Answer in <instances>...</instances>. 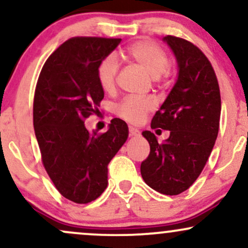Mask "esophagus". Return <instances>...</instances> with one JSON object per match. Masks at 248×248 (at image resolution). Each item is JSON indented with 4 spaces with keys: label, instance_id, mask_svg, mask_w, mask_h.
Here are the masks:
<instances>
[{
    "label": "esophagus",
    "instance_id": "1",
    "mask_svg": "<svg viewBox=\"0 0 248 248\" xmlns=\"http://www.w3.org/2000/svg\"><path fill=\"white\" fill-rule=\"evenodd\" d=\"M139 134H140V132H139V130L136 129V128L129 126V135L130 136H138Z\"/></svg>",
    "mask_w": 248,
    "mask_h": 248
}]
</instances>
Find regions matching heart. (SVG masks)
Wrapping results in <instances>:
<instances>
[{
	"label": "heart",
	"mask_w": 248,
	"mask_h": 248,
	"mask_svg": "<svg viewBox=\"0 0 248 248\" xmlns=\"http://www.w3.org/2000/svg\"><path fill=\"white\" fill-rule=\"evenodd\" d=\"M127 56L138 62L150 77L154 79L160 78L167 72L170 65L169 57L162 47L149 41L136 42L127 49ZM118 59L113 55L105 57L99 62L96 76L102 90L110 92L115 86L118 76ZM155 107V101L152 98H135L127 96L124 100L115 105L116 115L120 116L130 124H138L143 121L148 112Z\"/></svg>",
	"instance_id": "b5f03b06"
}]
</instances>
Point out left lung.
Wrapping results in <instances>:
<instances>
[{"mask_svg": "<svg viewBox=\"0 0 248 248\" xmlns=\"http://www.w3.org/2000/svg\"><path fill=\"white\" fill-rule=\"evenodd\" d=\"M178 64V77L152 120V128L170 130L158 143L154 133L142 135L150 146L141 163L144 182L163 195H179L195 183L218 136L220 91L211 62L196 45L175 36L163 38Z\"/></svg>", "mask_w": 248, "mask_h": 248, "instance_id": "obj_1", "label": "left lung"}]
</instances>
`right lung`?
Instances as JSON below:
<instances>
[{
    "label": "right lung",
    "mask_w": 248,
    "mask_h": 248,
    "mask_svg": "<svg viewBox=\"0 0 248 248\" xmlns=\"http://www.w3.org/2000/svg\"><path fill=\"white\" fill-rule=\"evenodd\" d=\"M120 38L73 37L45 62L33 98V128L42 162L62 196L87 204L105 191L108 163L128 138L127 124L113 119L107 132L91 134L85 120L99 113L104 90L98 65Z\"/></svg>",
    "instance_id": "right-lung-1"
}]
</instances>
